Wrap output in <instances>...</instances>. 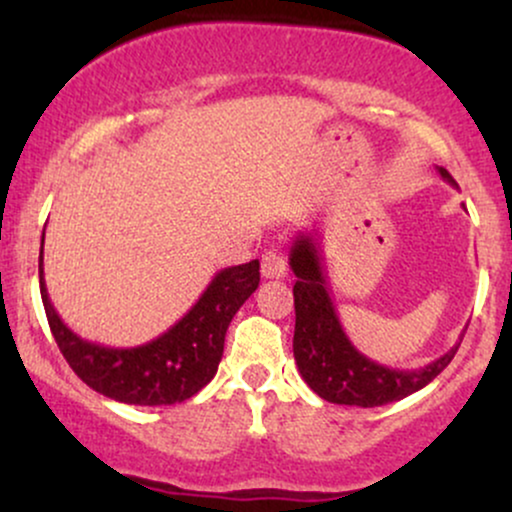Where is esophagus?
Masks as SVG:
<instances>
[{
    "instance_id": "obj_1",
    "label": "esophagus",
    "mask_w": 512,
    "mask_h": 512,
    "mask_svg": "<svg viewBox=\"0 0 512 512\" xmlns=\"http://www.w3.org/2000/svg\"><path fill=\"white\" fill-rule=\"evenodd\" d=\"M289 274V264L279 250H267L262 255V276L264 279H284Z\"/></svg>"
}]
</instances>
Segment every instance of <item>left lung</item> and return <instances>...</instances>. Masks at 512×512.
Instances as JSON below:
<instances>
[{
    "mask_svg": "<svg viewBox=\"0 0 512 512\" xmlns=\"http://www.w3.org/2000/svg\"><path fill=\"white\" fill-rule=\"evenodd\" d=\"M440 178L455 185L445 168ZM289 264L296 274L293 305H296V332H293V356L303 380L315 395L332 404L349 407H383L409 397L438 378L457 354V342L448 354L436 358L424 368L397 370L370 361L349 342L334 310L327 276L322 269L320 245L315 236L301 233L291 245Z\"/></svg>",
    "mask_w": 512,
    "mask_h": 512,
    "instance_id": "1",
    "label": "left lung"
}]
</instances>
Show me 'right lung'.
I'll use <instances>...</instances> for the list:
<instances>
[{"instance_id":"obj_1","label":"right lung","mask_w":512,"mask_h":512,"mask_svg":"<svg viewBox=\"0 0 512 512\" xmlns=\"http://www.w3.org/2000/svg\"><path fill=\"white\" fill-rule=\"evenodd\" d=\"M38 274L52 337L74 373L101 395L139 407H161L197 395L216 375L233 315L260 286L257 260L221 269L199 301L168 332L132 349H110L76 337L60 320L45 289L43 250Z\"/></svg>"}]
</instances>
